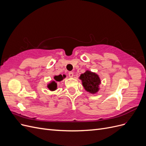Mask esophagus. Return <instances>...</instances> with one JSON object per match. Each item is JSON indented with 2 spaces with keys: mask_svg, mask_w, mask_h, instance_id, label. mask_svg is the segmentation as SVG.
<instances>
[{
  "mask_svg": "<svg viewBox=\"0 0 146 146\" xmlns=\"http://www.w3.org/2000/svg\"><path fill=\"white\" fill-rule=\"evenodd\" d=\"M68 74H69V77H70V78H72L73 77V76H74V73L72 72H69Z\"/></svg>",
  "mask_w": 146,
  "mask_h": 146,
  "instance_id": "obj_1",
  "label": "esophagus"
}]
</instances>
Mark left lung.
<instances>
[{"instance_id":"1","label":"left lung","mask_w":146,"mask_h":146,"mask_svg":"<svg viewBox=\"0 0 146 146\" xmlns=\"http://www.w3.org/2000/svg\"><path fill=\"white\" fill-rule=\"evenodd\" d=\"M79 79L82 80V85L86 91L95 94L99 91L101 80L98 74L86 70L85 72L80 75Z\"/></svg>"}]
</instances>
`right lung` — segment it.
<instances>
[{
  "mask_svg": "<svg viewBox=\"0 0 146 146\" xmlns=\"http://www.w3.org/2000/svg\"><path fill=\"white\" fill-rule=\"evenodd\" d=\"M65 78L64 75H58V76H54V80L50 81L49 83H47V87L48 90L51 91H54L57 90V82H60L63 80Z\"/></svg>",
  "mask_w": 146,
  "mask_h": 146,
  "instance_id": "right-lung-1",
  "label": "right lung"
}]
</instances>
